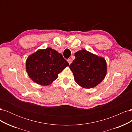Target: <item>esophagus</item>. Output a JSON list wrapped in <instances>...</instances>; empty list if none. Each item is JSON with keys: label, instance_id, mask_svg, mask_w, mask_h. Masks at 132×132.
Wrapping results in <instances>:
<instances>
[{"label": "esophagus", "instance_id": "esophagus-1", "mask_svg": "<svg viewBox=\"0 0 132 132\" xmlns=\"http://www.w3.org/2000/svg\"><path fill=\"white\" fill-rule=\"evenodd\" d=\"M67 61H68V62L69 63V64H70L71 63V62H72V60H71L70 58H69V59H67Z\"/></svg>", "mask_w": 132, "mask_h": 132}]
</instances>
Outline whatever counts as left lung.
Here are the masks:
<instances>
[{"mask_svg": "<svg viewBox=\"0 0 132 132\" xmlns=\"http://www.w3.org/2000/svg\"><path fill=\"white\" fill-rule=\"evenodd\" d=\"M75 59L69 65L75 80L86 89L93 88L105 78L107 72L105 59L85 50L75 53Z\"/></svg>", "mask_w": 132, "mask_h": 132, "instance_id": "left-lung-1", "label": "left lung"}]
</instances>
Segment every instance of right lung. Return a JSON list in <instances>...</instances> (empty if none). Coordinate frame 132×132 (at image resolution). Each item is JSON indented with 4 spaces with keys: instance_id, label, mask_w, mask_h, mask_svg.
I'll return each mask as SVG.
<instances>
[{
    "instance_id": "obj_1",
    "label": "right lung",
    "mask_w": 132,
    "mask_h": 132,
    "mask_svg": "<svg viewBox=\"0 0 132 132\" xmlns=\"http://www.w3.org/2000/svg\"><path fill=\"white\" fill-rule=\"evenodd\" d=\"M69 63L58 52L50 48L38 50L27 58L26 69L32 80L41 85H50Z\"/></svg>"
}]
</instances>
